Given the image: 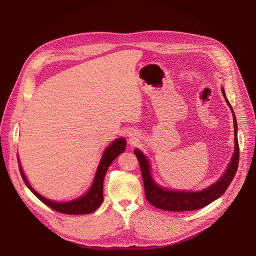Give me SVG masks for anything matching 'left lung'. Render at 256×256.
Segmentation results:
<instances>
[{
	"label": "left lung",
	"mask_w": 256,
	"mask_h": 256,
	"mask_svg": "<svg viewBox=\"0 0 256 256\" xmlns=\"http://www.w3.org/2000/svg\"><path fill=\"white\" fill-rule=\"evenodd\" d=\"M222 93L231 108L234 120V132H235V152L231 163L222 176V178L216 181L212 186L202 192H174L161 188L153 181L150 174V165L148 160L138 151L134 150V155L138 158L142 184L144 188V196L147 200L155 208L170 212H188L194 210L210 204L216 198H220L229 188L232 182L239 164V144L237 138V122L230 102L228 101L225 91L222 89Z\"/></svg>",
	"instance_id": "8db88e82"
}]
</instances>
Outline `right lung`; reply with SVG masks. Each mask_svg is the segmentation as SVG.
<instances>
[{
    "instance_id": "right-lung-1",
    "label": "right lung",
    "mask_w": 256,
    "mask_h": 256,
    "mask_svg": "<svg viewBox=\"0 0 256 256\" xmlns=\"http://www.w3.org/2000/svg\"><path fill=\"white\" fill-rule=\"evenodd\" d=\"M126 142L122 138L116 140L110 146H109L102 156V159L98 166V169L95 174L94 181H93V184H92L90 190L82 198H80L76 200L68 202L58 204V202L48 200L46 198L42 196L40 194L36 192L31 188V186L27 181L20 165H19V170H20V174L22 176L23 181L25 182L27 188L32 192V194L36 198H38V200H40L44 204H46L48 206L52 208L54 210H56L58 212H62V214H91L95 210H97L100 206V204H102V200H103V179H104V176H105V173H106L108 167L110 166V164L114 162V160L120 154H122L126 150Z\"/></svg>"
}]
</instances>
